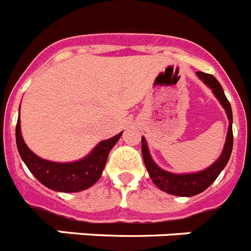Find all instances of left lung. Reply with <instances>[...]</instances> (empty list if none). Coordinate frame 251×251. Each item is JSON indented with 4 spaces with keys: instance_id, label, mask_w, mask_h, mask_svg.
Listing matches in <instances>:
<instances>
[{
    "instance_id": "1",
    "label": "left lung",
    "mask_w": 251,
    "mask_h": 251,
    "mask_svg": "<svg viewBox=\"0 0 251 251\" xmlns=\"http://www.w3.org/2000/svg\"><path fill=\"white\" fill-rule=\"evenodd\" d=\"M197 75L203 80L204 83L209 86L210 89L213 90L214 96L218 98V100L221 102L223 108L226 109L227 117H228V131H227L226 143H225V148H223L221 157L218 158L210 167H208L207 170H204V171L201 172L186 175L171 174V172L165 171V170H162V168H159L155 165L154 161L151 159V154H149L145 139L142 138L143 159H144L145 167L148 170L151 181H153L161 190L166 191L167 194H172V195H177V197H193V195H197V194L201 193V191H204L205 189H208L210 185L213 184L214 180L218 177V175L221 174V171H222L223 168L226 167L227 162H228L229 159V155H231V151H232V109H231V104H229L228 100H227L226 96H225L222 85H221L220 81H218L213 75H210V74L198 71Z\"/></svg>"
}]
</instances>
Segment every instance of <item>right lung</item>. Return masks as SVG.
I'll use <instances>...</instances> for the list:
<instances>
[{
    "label": "right lung",
    "instance_id": "obj_1",
    "mask_svg": "<svg viewBox=\"0 0 251 251\" xmlns=\"http://www.w3.org/2000/svg\"><path fill=\"white\" fill-rule=\"evenodd\" d=\"M122 132L108 140H103L84 159L71 163H56L35 155L23 140L20 119L16 124V145L23 161L41 184L61 193H76L88 189L100 180L106 166L109 151L117 143Z\"/></svg>",
    "mask_w": 251,
    "mask_h": 251
}]
</instances>
